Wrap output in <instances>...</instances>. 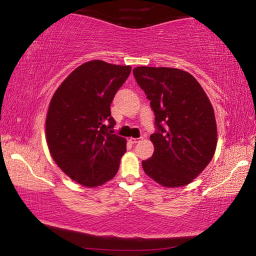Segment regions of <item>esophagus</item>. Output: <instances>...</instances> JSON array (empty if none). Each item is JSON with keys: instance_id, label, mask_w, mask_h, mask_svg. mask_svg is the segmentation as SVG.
Returning <instances> with one entry per match:
<instances>
[{"instance_id": "esophagus-1", "label": "esophagus", "mask_w": 256, "mask_h": 256, "mask_svg": "<svg viewBox=\"0 0 256 256\" xmlns=\"http://www.w3.org/2000/svg\"><path fill=\"white\" fill-rule=\"evenodd\" d=\"M142 140V138H130V142H131L132 144H136L138 142H140Z\"/></svg>"}]
</instances>
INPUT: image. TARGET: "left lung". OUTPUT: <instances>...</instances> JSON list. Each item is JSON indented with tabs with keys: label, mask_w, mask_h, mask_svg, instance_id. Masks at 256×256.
<instances>
[{
	"label": "left lung",
	"mask_w": 256,
	"mask_h": 256,
	"mask_svg": "<svg viewBox=\"0 0 256 256\" xmlns=\"http://www.w3.org/2000/svg\"><path fill=\"white\" fill-rule=\"evenodd\" d=\"M133 74L150 100L157 126L150 136L152 157L142 162L144 172L164 188L190 184L209 164L216 148L209 98L196 78L180 68L138 66Z\"/></svg>",
	"instance_id": "left-lung-1"
}]
</instances>
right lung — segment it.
I'll list each match as a JSON object with an SVG mask.
<instances>
[{
	"label": "right lung",
	"mask_w": 256,
	"mask_h": 256,
	"mask_svg": "<svg viewBox=\"0 0 256 256\" xmlns=\"http://www.w3.org/2000/svg\"><path fill=\"white\" fill-rule=\"evenodd\" d=\"M130 73V66L89 60L72 71L50 99V154L64 174L86 188L110 180L126 151V140L112 130L110 104Z\"/></svg>",
	"instance_id": "1"
}]
</instances>
